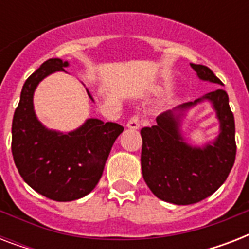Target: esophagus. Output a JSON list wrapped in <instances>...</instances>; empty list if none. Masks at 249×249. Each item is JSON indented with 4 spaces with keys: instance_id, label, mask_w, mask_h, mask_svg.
<instances>
[{
    "instance_id": "1",
    "label": "esophagus",
    "mask_w": 249,
    "mask_h": 249,
    "mask_svg": "<svg viewBox=\"0 0 249 249\" xmlns=\"http://www.w3.org/2000/svg\"><path fill=\"white\" fill-rule=\"evenodd\" d=\"M140 123H141V119L138 115H136V116H133L129 119L128 124H126V126H128L129 129H133V130H136V129L140 128Z\"/></svg>"
}]
</instances>
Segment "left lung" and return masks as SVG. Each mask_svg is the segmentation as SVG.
Here are the masks:
<instances>
[{"label": "left lung", "mask_w": 249, "mask_h": 249, "mask_svg": "<svg viewBox=\"0 0 249 249\" xmlns=\"http://www.w3.org/2000/svg\"><path fill=\"white\" fill-rule=\"evenodd\" d=\"M190 66L203 81L224 85L208 67ZM204 100L216 112L220 133L213 142L196 148L185 142L180 124L185 112ZM141 136L144 182L155 196L172 204H194L212 195L226 181L235 161V121L224 89L163 112L156 117L155 125L141 130Z\"/></svg>", "instance_id": "1"}]
</instances>
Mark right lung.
<instances>
[{
	"mask_svg": "<svg viewBox=\"0 0 249 249\" xmlns=\"http://www.w3.org/2000/svg\"><path fill=\"white\" fill-rule=\"evenodd\" d=\"M70 63L59 58L46 60L23 85L14 112L11 151L21 178L41 195L55 201L85 196L97 186L113 142L124 128L116 123L88 119L68 133L48 129L38 121L33 107L37 85ZM91 101L89 90L86 89Z\"/></svg>",
	"mask_w": 249,
	"mask_h": 249,
	"instance_id": "add662e5",
	"label": "right lung"
}]
</instances>
